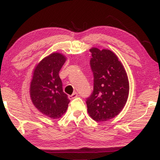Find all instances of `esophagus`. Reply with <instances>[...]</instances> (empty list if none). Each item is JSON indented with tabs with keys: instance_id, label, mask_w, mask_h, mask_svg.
I'll return each mask as SVG.
<instances>
[{
	"instance_id": "esophagus-1",
	"label": "esophagus",
	"mask_w": 160,
	"mask_h": 160,
	"mask_svg": "<svg viewBox=\"0 0 160 160\" xmlns=\"http://www.w3.org/2000/svg\"><path fill=\"white\" fill-rule=\"evenodd\" d=\"M78 96V94L77 92H74L73 94H72V95L68 96V98H69L70 99H72L75 98V97H77Z\"/></svg>"
}]
</instances>
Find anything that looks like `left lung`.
Returning <instances> with one entry per match:
<instances>
[{
    "mask_svg": "<svg viewBox=\"0 0 160 160\" xmlns=\"http://www.w3.org/2000/svg\"><path fill=\"white\" fill-rule=\"evenodd\" d=\"M90 61L93 72V91L86 98L88 112L94 121H106L117 116L129 93L126 72L114 53L92 48Z\"/></svg>",
    "mask_w": 160,
    "mask_h": 160,
    "instance_id": "left-lung-1",
    "label": "left lung"
}]
</instances>
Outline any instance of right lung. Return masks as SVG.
I'll list each match as a JSON object with an SVG mask.
<instances>
[{
  "label": "right lung",
  "instance_id": "obj_1",
  "mask_svg": "<svg viewBox=\"0 0 160 160\" xmlns=\"http://www.w3.org/2000/svg\"><path fill=\"white\" fill-rule=\"evenodd\" d=\"M66 62L63 55L51 53L37 65L30 85L32 102L40 112L58 118L66 112L70 100L63 92L59 71Z\"/></svg>",
  "mask_w": 160,
  "mask_h": 160
}]
</instances>
